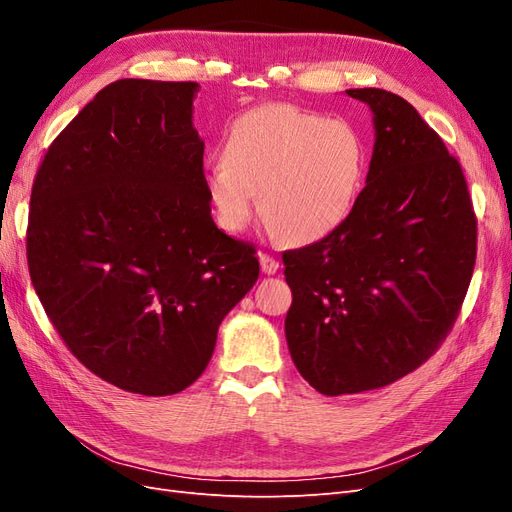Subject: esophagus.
<instances>
[{
  "label": "esophagus",
  "mask_w": 512,
  "mask_h": 512,
  "mask_svg": "<svg viewBox=\"0 0 512 512\" xmlns=\"http://www.w3.org/2000/svg\"><path fill=\"white\" fill-rule=\"evenodd\" d=\"M258 260H260V269L265 275H275L277 269H280V262H277L273 256L265 254V252L258 254Z\"/></svg>",
  "instance_id": "esophagus-1"
}]
</instances>
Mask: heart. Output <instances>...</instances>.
I'll use <instances>...</instances> for the list:
<instances>
[{
	"mask_svg": "<svg viewBox=\"0 0 512 512\" xmlns=\"http://www.w3.org/2000/svg\"><path fill=\"white\" fill-rule=\"evenodd\" d=\"M369 151L359 128L294 104H262L228 132L224 158L207 164L205 188L228 232L252 222L256 196L269 228L314 243L342 226L359 200Z\"/></svg>",
	"mask_w": 512,
	"mask_h": 512,
	"instance_id": "heart-1",
	"label": "heart"
}]
</instances>
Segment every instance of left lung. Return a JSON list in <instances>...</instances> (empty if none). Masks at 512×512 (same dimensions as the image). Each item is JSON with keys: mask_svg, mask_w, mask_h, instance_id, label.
I'll list each match as a JSON object with an SVG mask.
<instances>
[{"mask_svg": "<svg viewBox=\"0 0 512 512\" xmlns=\"http://www.w3.org/2000/svg\"><path fill=\"white\" fill-rule=\"evenodd\" d=\"M374 115L376 143L350 218L286 252V342L322 395L404 378L453 329L476 262L466 177L442 138L391 91L346 89Z\"/></svg>", "mask_w": 512, "mask_h": 512, "instance_id": "left-lung-1", "label": "left lung"}]
</instances>
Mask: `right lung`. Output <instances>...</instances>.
Segmentation results:
<instances>
[{
    "label": "right lung",
    "instance_id": "obj_1",
    "mask_svg": "<svg viewBox=\"0 0 512 512\" xmlns=\"http://www.w3.org/2000/svg\"><path fill=\"white\" fill-rule=\"evenodd\" d=\"M198 83L121 79L98 91L38 168L27 262L46 316L89 371L175 395L258 280L254 247L215 226Z\"/></svg>",
    "mask_w": 512,
    "mask_h": 512
}]
</instances>
